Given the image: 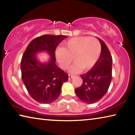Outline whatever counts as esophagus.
I'll return each instance as SVG.
<instances>
[{"label":"esophagus","instance_id":"1","mask_svg":"<svg viewBox=\"0 0 135 135\" xmlns=\"http://www.w3.org/2000/svg\"><path fill=\"white\" fill-rule=\"evenodd\" d=\"M73 77V75H71V74H69L68 75V79L69 80H70V79H71Z\"/></svg>","mask_w":135,"mask_h":135}]
</instances>
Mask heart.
<instances>
[{
    "mask_svg": "<svg viewBox=\"0 0 135 135\" xmlns=\"http://www.w3.org/2000/svg\"><path fill=\"white\" fill-rule=\"evenodd\" d=\"M101 52V45L95 37L80 36L66 41L64 48L59 47L56 56L61 67L66 69L73 62L76 63L70 69L71 73H78L83 69L89 70L97 64Z\"/></svg>",
    "mask_w": 135,
    "mask_h": 135,
    "instance_id": "obj_1",
    "label": "heart"
}]
</instances>
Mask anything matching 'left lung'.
Segmentation results:
<instances>
[{
  "mask_svg": "<svg viewBox=\"0 0 135 135\" xmlns=\"http://www.w3.org/2000/svg\"><path fill=\"white\" fill-rule=\"evenodd\" d=\"M98 39L102 47L99 58L94 67L81 75L83 83L75 89L79 99L89 104L95 103L103 98L112 79V56L104 41L99 38Z\"/></svg>",
  "mask_w": 135,
  "mask_h": 135,
  "instance_id": "obj_1",
  "label": "left lung"
}]
</instances>
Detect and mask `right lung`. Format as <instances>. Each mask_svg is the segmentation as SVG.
<instances>
[{
    "instance_id": "obj_1",
    "label": "right lung",
    "mask_w": 135,
    "mask_h": 135,
    "mask_svg": "<svg viewBox=\"0 0 135 135\" xmlns=\"http://www.w3.org/2000/svg\"><path fill=\"white\" fill-rule=\"evenodd\" d=\"M64 35H45L29 43L21 61V77L31 98L42 104L55 101L60 95L62 84L68 75L57 67L55 51L57 46L67 38ZM46 51L51 56L48 63H41L36 58L38 51Z\"/></svg>"
}]
</instances>
